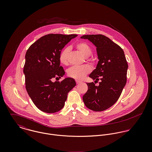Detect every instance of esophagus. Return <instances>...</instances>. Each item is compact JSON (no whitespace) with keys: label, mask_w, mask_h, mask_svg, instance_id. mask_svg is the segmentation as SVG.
<instances>
[{"label":"esophagus","mask_w":152,"mask_h":152,"mask_svg":"<svg viewBox=\"0 0 152 152\" xmlns=\"http://www.w3.org/2000/svg\"><path fill=\"white\" fill-rule=\"evenodd\" d=\"M82 82L81 81H78V80H76V83H77V84H80V83H81Z\"/></svg>","instance_id":"34e87169"}]
</instances>
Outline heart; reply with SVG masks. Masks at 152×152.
Listing matches in <instances>:
<instances>
[{
  "label": "heart",
  "mask_w": 152,
  "mask_h": 152,
  "mask_svg": "<svg viewBox=\"0 0 152 152\" xmlns=\"http://www.w3.org/2000/svg\"><path fill=\"white\" fill-rule=\"evenodd\" d=\"M75 48L85 57L88 58L91 54V48L88 44L85 42H80L76 44ZM70 49L66 47L62 50L59 56V60L61 64L66 65L68 62V56ZM91 71V67L89 65L82 66H74L68 70V75L77 80H83Z\"/></svg>",
  "instance_id": "1"
}]
</instances>
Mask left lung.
<instances>
[{"mask_svg": "<svg viewBox=\"0 0 152 152\" xmlns=\"http://www.w3.org/2000/svg\"><path fill=\"white\" fill-rule=\"evenodd\" d=\"M96 47L99 61L89 77L95 81L101 80L96 86L87 83L88 91L83 101L87 108L94 111H103L112 107L119 99L126 83L128 65L124 51L118 44L102 34L84 35Z\"/></svg>", "mask_w": 152, "mask_h": 152, "instance_id": "left-lung-1", "label": "left lung"}]
</instances>
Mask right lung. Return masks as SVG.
I'll return each instance as SVG.
<instances>
[{
  "mask_svg": "<svg viewBox=\"0 0 152 152\" xmlns=\"http://www.w3.org/2000/svg\"><path fill=\"white\" fill-rule=\"evenodd\" d=\"M77 34H49L42 37L27 50L23 72L27 92L34 105L46 113H55L63 108L68 93L76 86L74 79L66 78L60 66L59 56L65 45Z\"/></svg>",
  "mask_w": 152,
  "mask_h": 152,
  "instance_id": "obj_1",
  "label": "right lung"
}]
</instances>
